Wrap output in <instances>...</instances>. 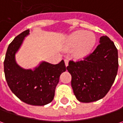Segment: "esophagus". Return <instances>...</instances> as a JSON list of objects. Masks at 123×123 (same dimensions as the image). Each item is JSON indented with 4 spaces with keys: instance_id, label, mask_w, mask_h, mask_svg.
I'll use <instances>...</instances> for the list:
<instances>
[{
    "instance_id": "esophagus-1",
    "label": "esophagus",
    "mask_w": 123,
    "mask_h": 123,
    "mask_svg": "<svg viewBox=\"0 0 123 123\" xmlns=\"http://www.w3.org/2000/svg\"><path fill=\"white\" fill-rule=\"evenodd\" d=\"M64 62H65V65L67 67L68 66V59H64Z\"/></svg>"
}]
</instances>
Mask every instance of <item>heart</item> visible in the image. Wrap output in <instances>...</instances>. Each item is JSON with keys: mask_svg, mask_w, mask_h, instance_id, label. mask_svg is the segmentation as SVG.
<instances>
[{"mask_svg": "<svg viewBox=\"0 0 123 123\" xmlns=\"http://www.w3.org/2000/svg\"><path fill=\"white\" fill-rule=\"evenodd\" d=\"M97 43V37L92 31L79 30L73 32L66 40V49H74V55L79 59L87 57L92 53Z\"/></svg>", "mask_w": 123, "mask_h": 123, "instance_id": "obj_1", "label": "heart"}]
</instances>
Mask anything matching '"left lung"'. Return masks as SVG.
<instances>
[{"label": "left lung", "mask_w": 123, "mask_h": 123, "mask_svg": "<svg viewBox=\"0 0 123 123\" xmlns=\"http://www.w3.org/2000/svg\"><path fill=\"white\" fill-rule=\"evenodd\" d=\"M83 61H70L67 70L72 76L71 86L79 101L90 103L103 98L110 90L118 68V50L107 36Z\"/></svg>", "instance_id": "obj_1"}]
</instances>
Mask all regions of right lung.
<instances>
[{
    "label": "right lung",
    "mask_w": 123,
    "mask_h": 123,
    "mask_svg": "<svg viewBox=\"0 0 123 123\" xmlns=\"http://www.w3.org/2000/svg\"><path fill=\"white\" fill-rule=\"evenodd\" d=\"M29 34V29L25 31L9 45L4 62V71L9 87L19 99L29 105L43 106L53 100L60 74L67 68L64 60L57 64L42 61L33 68L25 69L18 65L16 55Z\"/></svg>",
    "instance_id": "add662e5"
}]
</instances>
